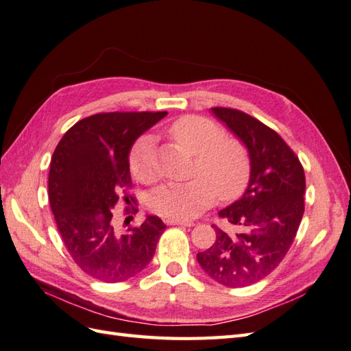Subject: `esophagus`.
<instances>
[{
  "label": "esophagus",
  "instance_id": "34e87169",
  "mask_svg": "<svg viewBox=\"0 0 351 351\" xmlns=\"http://www.w3.org/2000/svg\"><path fill=\"white\" fill-rule=\"evenodd\" d=\"M167 226H182V227H193L194 222L191 221H179V219H167Z\"/></svg>",
  "mask_w": 351,
  "mask_h": 351
}]
</instances>
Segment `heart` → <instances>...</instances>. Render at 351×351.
<instances>
[{"instance_id": "obj_1", "label": "heart", "mask_w": 351, "mask_h": 351, "mask_svg": "<svg viewBox=\"0 0 351 351\" xmlns=\"http://www.w3.org/2000/svg\"><path fill=\"white\" fill-rule=\"evenodd\" d=\"M179 145L195 156L194 175L188 182H172L157 188L149 199V208L169 219H191L213 203L234 200L246 190L252 170L245 142L226 136L218 123L199 115H185L167 129ZM129 167L141 184H154L158 178L154 138L143 134L132 147Z\"/></svg>"}]
</instances>
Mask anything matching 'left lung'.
Wrapping results in <instances>:
<instances>
[{"label":"left lung","instance_id":"8db88e82","mask_svg":"<svg viewBox=\"0 0 351 351\" xmlns=\"http://www.w3.org/2000/svg\"><path fill=\"white\" fill-rule=\"evenodd\" d=\"M212 112L245 142L252 170L243 197L219 212L237 231L212 226L217 240L197 261L219 285L245 287L271 273L293 243L304 215V167L280 134L255 117L221 106Z\"/></svg>","mask_w":351,"mask_h":351}]
</instances>
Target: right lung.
Wrapping results in <instances>:
<instances>
[{
    "mask_svg": "<svg viewBox=\"0 0 351 351\" xmlns=\"http://www.w3.org/2000/svg\"><path fill=\"white\" fill-rule=\"evenodd\" d=\"M166 115V111L90 115L77 121L53 152L49 200L58 231L74 263L96 280H129L156 254L166 228L158 217H147L142 226L124 232H117L111 219L121 194L124 202L133 199L129 194L133 142Z\"/></svg>",
    "mask_w": 351,
    "mask_h": 351,
    "instance_id": "1",
    "label": "right lung"
}]
</instances>
